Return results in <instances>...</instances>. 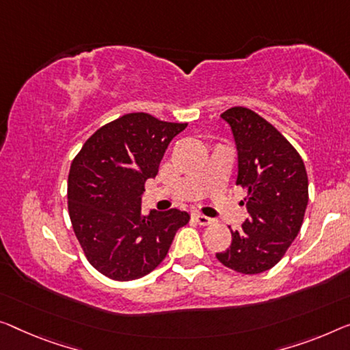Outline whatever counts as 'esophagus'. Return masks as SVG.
<instances>
[{"instance_id": "obj_1", "label": "esophagus", "mask_w": 350, "mask_h": 350, "mask_svg": "<svg viewBox=\"0 0 350 350\" xmlns=\"http://www.w3.org/2000/svg\"><path fill=\"white\" fill-rule=\"evenodd\" d=\"M193 217H195V220L200 223L201 226H208V225H212L213 221H215V220H213V218L202 215V213H195V215H193Z\"/></svg>"}]
</instances>
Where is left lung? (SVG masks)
Returning <instances> with one entry per match:
<instances>
[{
  "instance_id": "obj_1",
  "label": "left lung",
  "mask_w": 350,
  "mask_h": 350,
  "mask_svg": "<svg viewBox=\"0 0 350 350\" xmlns=\"http://www.w3.org/2000/svg\"><path fill=\"white\" fill-rule=\"evenodd\" d=\"M237 149V185L248 190V218L232 231V242L217 253L223 265L254 275L284 256L304 223L308 176L292 144L252 109L234 107L221 114Z\"/></svg>"
}]
</instances>
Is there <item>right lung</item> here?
I'll use <instances>...</instances> for the list:
<instances>
[{"instance_id": "1", "label": "right lung", "mask_w": 350, "mask_h": 350, "mask_svg": "<svg viewBox=\"0 0 350 350\" xmlns=\"http://www.w3.org/2000/svg\"><path fill=\"white\" fill-rule=\"evenodd\" d=\"M187 124L148 113L124 114L103 125L72 161L67 185L75 236L94 269L108 278H142L165 259L190 213L170 208L142 213L148 179L159 173L165 150Z\"/></svg>"}]
</instances>
